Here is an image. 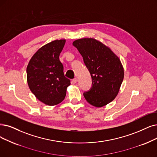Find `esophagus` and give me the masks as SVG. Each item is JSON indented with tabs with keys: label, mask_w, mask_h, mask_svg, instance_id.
Returning a JSON list of instances; mask_svg holds the SVG:
<instances>
[{
	"label": "esophagus",
	"mask_w": 157,
	"mask_h": 157,
	"mask_svg": "<svg viewBox=\"0 0 157 157\" xmlns=\"http://www.w3.org/2000/svg\"><path fill=\"white\" fill-rule=\"evenodd\" d=\"M77 81H78V79L77 78H75L71 80V83L72 84H76L77 82Z\"/></svg>",
	"instance_id": "1"
}]
</instances>
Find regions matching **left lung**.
<instances>
[{"label":"left lung","instance_id":"obj_1","mask_svg":"<svg viewBox=\"0 0 157 157\" xmlns=\"http://www.w3.org/2000/svg\"><path fill=\"white\" fill-rule=\"evenodd\" d=\"M73 45L82 55L91 79V89L84 97L93 106L102 107L117 95L124 78V68L120 59L102 42L94 39H80Z\"/></svg>","mask_w":157,"mask_h":157}]
</instances>
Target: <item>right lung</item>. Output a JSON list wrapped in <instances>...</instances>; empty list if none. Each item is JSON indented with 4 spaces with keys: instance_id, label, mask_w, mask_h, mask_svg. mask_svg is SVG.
Returning <instances> with one entry per match:
<instances>
[{
    "instance_id": "1",
    "label": "right lung",
    "mask_w": 157,
    "mask_h": 157,
    "mask_svg": "<svg viewBox=\"0 0 157 157\" xmlns=\"http://www.w3.org/2000/svg\"><path fill=\"white\" fill-rule=\"evenodd\" d=\"M66 40H56L40 48L29 60L27 81L31 91L37 99L49 105L63 101L70 80L64 74L59 60Z\"/></svg>"
}]
</instances>
